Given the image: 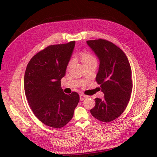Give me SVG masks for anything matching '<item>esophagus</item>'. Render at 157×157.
I'll return each mask as SVG.
<instances>
[{"mask_svg":"<svg viewBox=\"0 0 157 157\" xmlns=\"http://www.w3.org/2000/svg\"><path fill=\"white\" fill-rule=\"evenodd\" d=\"M87 97L88 96H86V95H84V94H80V101L84 100V99H86Z\"/></svg>","mask_w":157,"mask_h":157,"instance_id":"34e87169","label":"esophagus"}]
</instances>
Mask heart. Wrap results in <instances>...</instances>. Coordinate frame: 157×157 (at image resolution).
I'll return each mask as SVG.
<instances>
[{
    "instance_id": "heart-1",
    "label": "heart",
    "mask_w": 157,
    "mask_h": 157,
    "mask_svg": "<svg viewBox=\"0 0 157 157\" xmlns=\"http://www.w3.org/2000/svg\"><path fill=\"white\" fill-rule=\"evenodd\" d=\"M80 59H81V61L83 63L84 65H87L92 63L97 65V63H98L97 58L96 57H95L92 54L86 51H83L81 52V54H80ZM73 63H74V58H71L69 61L67 67H70L71 66L73 65Z\"/></svg>"
}]
</instances>
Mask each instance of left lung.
I'll return each instance as SVG.
<instances>
[{
  "instance_id": "left-lung-1",
  "label": "left lung",
  "mask_w": 157,
  "mask_h": 157,
  "mask_svg": "<svg viewBox=\"0 0 157 157\" xmlns=\"http://www.w3.org/2000/svg\"><path fill=\"white\" fill-rule=\"evenodd\" d=\"M99 60L96 82L104 98H96L92 115L103 122L116 119L124 111L132 91V69L126 54L120 48L105 39L86 41Z\"/></svg>"
}]
</instances>
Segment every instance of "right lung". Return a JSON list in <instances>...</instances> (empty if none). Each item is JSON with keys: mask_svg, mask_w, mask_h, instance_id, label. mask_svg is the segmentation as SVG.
Here are the masks:
<instances>
[{"mask_svg": "<svg viewBox=\"0 0 157 157\" xmlns=\"http://www.w3.org/2000/svg\"><path fill=\"white\" fill-rule=\"evenodd\" d=\"M75 44L71 41L48 46L33 57L25 70L27 101L40 121L52 128L67 124L80 100L78 93L65 94L61 88V79L65 75Z\"/></svg>", "mask_w": 157, "mask_h": 157, "instance_id": "add662e5", "label": "right lung"}]
</instances>
